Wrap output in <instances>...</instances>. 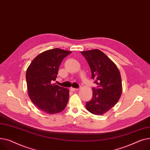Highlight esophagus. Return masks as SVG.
I'll use <instances>...</instances> for the list:
<instances>
[{
	"label": "esophagus",
	"instance_id": "esophagus-1",
	"mask_svg": "<svg viewBox=\"0 0 150 150\" xmlns=\"http://www.w3.org/2000/svg\"><path fill=\"white\" fill-rule=\"evenodd\" d=\"M70 90H71V91L74 92V91H78V90H79V89H78V88H70Z\"/></svg>",
	"mask_w": 150,
	"mask_h": 150
}]
</instances>
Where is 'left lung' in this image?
Returning <instances> with one entry per match:
<instances>
[{
    "label": "left lung",
    "instance_id": "obj_1",
    "mask_svg": "<svg viewBox=\"0 0 150 150\" xmlns=\"http://www.w3.org/2000/svg\"><path fill=\"white\" fill-rule=\"evenodd\" d=\"M91 71V78L98 85L93 88V97L86 103V108L95 115H102L115 105L122 92V79L119 70L102 51L95 49L81 51Z\"/></svg>",
    "mask_w": 150,
    "mask_h": 150
}]
</instances>
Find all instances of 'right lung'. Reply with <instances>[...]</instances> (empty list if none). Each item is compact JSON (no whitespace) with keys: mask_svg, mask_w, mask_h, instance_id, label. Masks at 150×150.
<instances>
[{"mask_svg":"<svg viewBox=\"0 0 150 150\" xmlns=\"http://www.w3.org/2000/svg\"><path fill=\"white\" fill-rule=\"evenodd\" d=\"M71 51L54 48L43 51L35 57L26 70L28 94L32 102L42 111L52 114L66 107L69 90L55 81L62 61Z\"/></svg>","mask_w":150,"mask_h":150,"instance_id":"1","label":"right lung"}]
</instances>
